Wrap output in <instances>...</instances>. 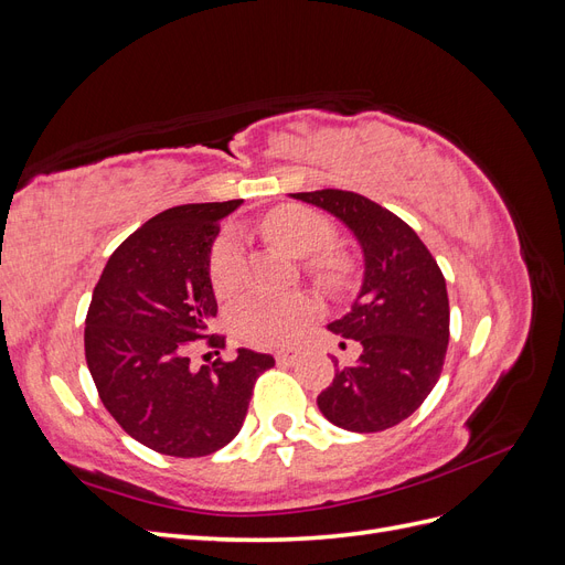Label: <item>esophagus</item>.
Listing matches in <instances>:
<instances>
[{
	"instance_id": "34e87169",
	"label": "esophagus",
	"mask_w": 565,
	"mask_h": 565,
	"mask_svg": "<svg viewBox=\"0 0 565 565\" xmlns=\"http://www.w3.org/2000/svg\"><path fill=\"white\" fill-rule=\"evenodd\" d=\"M276 361L280 365H295L299 361V351L297 349H282L276 353Z\"/></svg>"
}]
</instances>
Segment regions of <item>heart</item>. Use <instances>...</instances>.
Wrapping results in <instances>:
<instances>
[{"label": "heart", "instance_id": "b5f03b06", "mask_svg": "<svg viewBox=\"0 0 565 565\" xmlns=\"http://www.w3.org/2000/svg\"><path fill=\"white\" fill-rule=\"evenodd\" d=\"M264 231L282 249L297 256L318 254L332 243L328 218L306 207H280L264 218ZM322 278L337 280L341 264L332 256L316 262ZM245 243L241 231L226 228L210 254V280L214 292L233 295L243 282ZM316 301L299 292H252L235 303L233 324L237 334L254 347H280L295 339L301 324L316 316Z\"/></svg>", "mask_w": 565, "mask_h": 565}]
</instances>
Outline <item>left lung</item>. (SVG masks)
<instances>
[{"label":"left lung","mask_w":565,"mask_h":565,"mask_svg":"<svg viewBox=\"0 0 565 565\" xmlns=\"http://www.w3.org/2000/svg\"><path fill=\"white\" fill-rule=\"evenodd\" d=\"M332 214L363 252V282L351 311L328 330L355 341L351 365L334 358V380L318 396L339 429L374 434L407 419L436 386L450 339L446 278L403 218L358 193H289ZM344 347V341H341Z\"/></svg>","instance_id":"8db88e82"}]
</instances>
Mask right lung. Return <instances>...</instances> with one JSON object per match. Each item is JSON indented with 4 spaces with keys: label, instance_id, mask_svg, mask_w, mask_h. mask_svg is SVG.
<instances>
[{
    "label": "right lung",
    "instance_id": "obj_1",
    "mask_svg": "<svg viewBox=\"0 0 565 565\" xmlns=\"http://www.w3.org/2000/svg\"><path fill=\"white\" fill-rule=\"evenodd\" d=\"M241 204H181L152 216L113 252L94 287L84 353L98 396L134 440L162 455L204 457L228 446L256 377L276 365L249 349L200 370L188 358L216 316L210 254L218 224ZM210 347L224 349V337L212 334Z\"/></svg>",
    "mask_w": 565,
    "mask_h": 565
}]
</instances>
